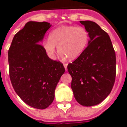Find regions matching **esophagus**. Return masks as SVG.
I'll use <instances>...</instances> for the list:
<instances>
[{
  "label": "esophagus",
  "instance_id": "obj_1",
  "mask_svg": "<svg viewBox=\"0 0 127 127\" xmlns=\"http://www.w3.org/2000/svg\"><path fill=\"white\" fill-rule=\"evenodd\" d=\"M64 66L65 69V71H67V64H64Z\"/></svg>",
  "mask_w": 127,
  "mask_h": 127
}]
</instances>
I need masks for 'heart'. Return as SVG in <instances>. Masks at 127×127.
<instances>
[{"label":"heart","instance_id":"heart-1","mask_svg":"<svg viewBox=\"0 0 127 127\" xmlns=\"http://www.w3.org/2000/svg\"><path fill=\"white\" fill-rule=\"evenodd\" d=\"M89 39V32L85 27L64 25L52 31L48 38L42 43V46L50 58H54L56 46H58L62 56L72 60L83 53Z\"/></svg>","mask_w":127,"mask_h":127}]
</instances>
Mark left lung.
Here are the masks:
<instances>
[{
	"label": "left lung",
	"instance_id": "1",
	"mask_svg": "<svg viewBox=\"0 0 127 127\" xmlns=\"http://www.w3.org/2000/svg\"><path fill=\"white\" fill-rule=\"evenodd\" d=\"M89 32L88 46L67 65L72 77L75 100L83 106H93L111 92L116 75V58L111 39L105 31L91 21H80Z\"/></svg>",
	"mask_w": 127,
	"mask_h": 127
}]
</instances>
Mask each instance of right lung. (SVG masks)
Segmentation results:
<instances>
[{"instance_id": "add662e5", "label": "right lung", "mask_w": 127, "mask_h": 127, "mask_svg": "<svg viewBox=\"0 0 127 127\" xmlns=\"http://www.w3.org/2000/svg\"><path fill=\"white\" fill-rule=\"evenodd\" d=\"M48 22H29L16 33L8 50L9 73L14 91L31 107L47 108L54 99V92L65 68L52 60L40 45Z\"/></svg>"}]
</instances>
